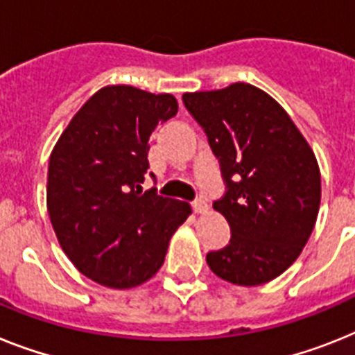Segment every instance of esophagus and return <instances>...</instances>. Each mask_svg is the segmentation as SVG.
Masks as SVG:
<instances>
[{"instance_id":"obj_1","label":"esophagus","mask_w":355,"mask_h":355,"mask_svg":"<svg viewBox=\"0 0 355 355\" xmlns=\"http://www.w3.org/2000/svg\"><path fill=\"white\" fill-rule=\"evenodd\" d=\"M191 207L195 213H205V211H207V204H205V200H202V198H196L191 204Z\"/></svg>"}]
</instances>
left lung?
I'll use <instances>...</instances> for the list:
<instances>
[{"mask_svg": "<svg viewBox=\"0 0 355 355\" xmlns=\"http://www.w3.org/2000/svg\"><path fill=\"white\" fill-rule=\"evenodd\" d=\"M182 101L225 184L213 207L229 222L231 240L207 252V265L229 284H267L296 261L318 218L321 177L311 146L272 97L245 83Z\"/></svg>", "mask_w": 355, "mask_h": 355, "instance_id": "8db88e82", "label": "left lung"}]
</instances>
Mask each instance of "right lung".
Wrapping results in <instances>:
<instances>
[{
	"label": "right lung",
	"mask_w": 355,
	"mask_h": 355,
	"mask_svg": "<svg viewBox=\"0 0 355 355\" xmlns=\"http://www.w3.org/2000/svg\"><path fill=\"white\" fill-rule=\"evenodd\" d=\"M178 112L169 94L106 86L86 101L50 155L46 204L62 251L85 276L113 288L162 267L186 202L142 191L150 137Z\"/></svg>",
	"instance_id": "add662e5"
}]
</instances>
